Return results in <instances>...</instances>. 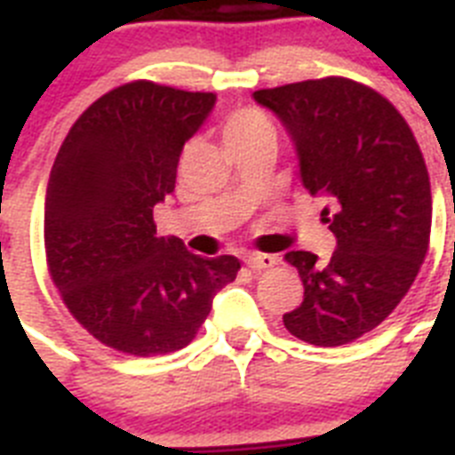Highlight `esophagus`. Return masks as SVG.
<instances>
[{
    "label": "esophagus",
    "instance_id": "1",
    "mask_svg": "<svg viewBox=\"0 0 455 455\" xmlns=\"http://www.w3.org/2000/svg\"><path fill=\"white\" fill-rule=\"evenodd\" d=\"M244 263L251 267V270H266L276 263V256L272 254H247L244 256Z\"/></svg>",
    "mask_w": 455,
    "mask_h": 455
}]
</instances>
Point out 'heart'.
Segmentation results:
<instances>
[{
  "label": "heart",
  "mask_w": 455,
  "mask_h": 455,
  "mask_svg": "<svg viewBox=\"0 0 455 455\" xmlns=\"http://www.w3.org/2000/svg\"><path fill=\"white\" fill-rule=\"evenodd\" d=\"M263 130H272L266 114H260L259 109H240L224 125V140H247V137H254Z\"/></svg>",
  "instance_id": "heart-1"
}]
</instances>
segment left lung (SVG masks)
Masks as SVG:
<instances>
[{
	"mask_svg": "<svg viewBox=\"0 0 455 455\" xmlns=\"http://www.w3.org/2000/svg\"><path fill=\"white\" fill-rule=\"evenodd\" d=\"M295 146L299 179L325 196L330 260L288 251L304 299L283 325L314 346H343L380 325L428 251L433 196L412 130L378 91L346 77L254 91Z\"/></svg>",
	"mask_w": 455,
	"mask_h": 455,
	"instance_id": "1",
	"label": "left lung"
}]
</instances>
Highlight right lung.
I'll return each instance as SVG.
<instances>
[{"label": "right lung", "mask_w": 455, "mask_h": 455, "mask_svg": "<svg viewBox=\"0 0 455 455\" xmlns=\"http://www.w3.org/2000/svg\"><path fill=\"white\" fill-rule=\"evenodd\" d=\"M215 93L130 82L98 98L63 140L45 195V251L75 321L137 357L188 346L212 298L235 279V256L204 259L157 238L153 208L172 195L185 141Z\"/></svg>", "instance_id": "right-lung-1"}]
</instances>
